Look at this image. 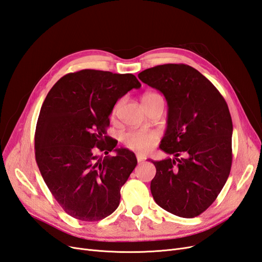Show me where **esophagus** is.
Instances as JSON below:
<instances>
[{
  "instance_id": "esophagus-1",
  "label": "esophagus",
  "mask_w": 262,
  "mask_h": 262,
  "mask_svg": "<svg viewBox=\"0 0 262 262\" xmlns=\"http://www.w3.org/2000/svg\"><path fill=\"white\" fill-rule=\"evenodd\" d=\"M137 160H138L139 163H141V162H143L145 160V157L143 155H141V154H137Z\"/></svg>"
}]
</instances>
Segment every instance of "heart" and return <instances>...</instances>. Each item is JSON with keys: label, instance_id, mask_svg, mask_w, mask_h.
<instances>
[{"label": "heart", "instance_id": "heart-1", "mask_svg": "<svg viewBox=\"0 0 262 262\" xmlns=\"http://www.w3.org/2000/svg\"><path fill=\"white\" fill-rule=\"evenodd\" d=\"M149 95L153 94H145L143 97L149 96ZM158 138H160V134L154 130H131L123 134L122 142L128 148L141 154H145L156 145Z\"/></svg>", "mask_w": 262, "mask_h": 262}]
</instances>
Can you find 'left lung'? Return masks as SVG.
Wrapping results in <instances>:
<instances>
[{
  "instance_id": "left-lung-1",
  "label": "left lung",
  "mask_w": 262,
  "mask_h": 262,
  "mask_svg": "<svg viewBox=\"0 0 262 262\" xmlns=\"http://www.w3.org/2000/svg\"><path fill=\"white\" fill-rule=\"evenodd\" d=\"M138 76L160 91L168 106L160 148L173 158L152 161L156 175L150 192L171 214L200 215L215 201L231 171L233 122L226 101L207 77L187 64L157 66Z\"/></svg>"
}]
</instances>
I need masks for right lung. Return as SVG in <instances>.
Listing matches in <instances>:
<instances>
[{
    "label": "right lung",
    "mask_w": 262,
    "mask_h": 262,
    "mask_svg": "<svg viewBox=\"0 0 262 262\" xmlns=\"http://www.w3.org/2000/svg\"><path fill=\"white\" fill-rule=\"evenodd\" d=\"M140 87L133 74L82 70L61 77L47 95L36 126V162L54 199L76 220H102L120 203L138 161L108 140L106 128L117 100ZM112 150L116 157L106 155Z\"/></svg>",
    "instance_id": "right-lung-1"
}]
</instances>
